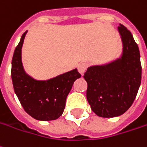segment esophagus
Returning a JSON list of instances; mask_svg holds the SVG:
<instances>
[{"mask_svg": "<svg viewBox=\"0 0 147 147\" xmlns=\"http://www.w3.org/2000/svg\"><path fill=\"white\" fill-rule=\"evenodd\" d=\"M88 67V64L85 63H80L78 64V71L81 75H84V73L85 72V71L87 70Z\"/></svg>", "mask_w": 147, "mask_h": 147, "instance_id": "obj_1", "label": "esophagus"}]
</instances>
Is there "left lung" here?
<instances>
[{
    "label": "left lung",
    "mask_w": 147,
    "mask_h": 147,
    "mask_svg": "<svg viewBox=\"0 0 147 147\" xmlns=\"http://www.w3.org/2000/svg\"><path fill=\"white\" fill-rule=\"evenodd\" d=\"M121 42V56L105 64L88 67L87 100L92 110L101 117L123 114L132 105L142 80L140 52L132 34L123 25L117 28Z\"/></svg>",
    "instance_id": "8db88e82"
}]
</instances>
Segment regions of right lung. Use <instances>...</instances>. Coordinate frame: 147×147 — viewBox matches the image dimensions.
Here are the masks:
<instances>
[{"label":"right lung","instance_id":"obj_1","mask_svg":"<svg viewBox=\"0 0 147 147\" xmlns=\"http://www.w3.org/2000/svg\"><path fill=\"white\" fill-rule=\"evenodd\" d=\"M27 31L15 48L12 59L11 77L13 89L25 111L38 121L59 118L65 109L66 99L76 80L81 75L76 68L47 80H38L24 70L22 49Z\"/></svg>","mask_w":147,"mask_h":147}]
</instances>
